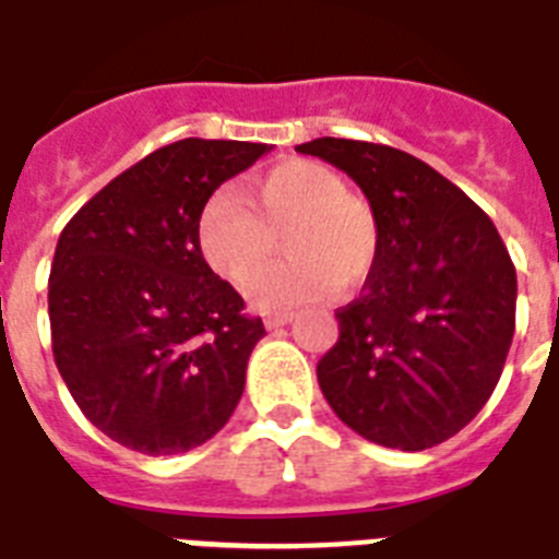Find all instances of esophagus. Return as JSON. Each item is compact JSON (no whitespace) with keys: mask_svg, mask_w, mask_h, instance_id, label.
<instances>
[{"mask_svg":"<svg viewBox=\"0 0 559 559\" xmlns=\"http://www.w3.org/2000/svg\"><path fill=\"white\" fill-rule=\"evenodd\" d=\"M293 319H295V312H289V310H275V312H266L264 324L270 326V330H278V326L289 324V321H293Z\"/></svg>","mask_w":559,"mask_h":559,"instance_id":"1","label":"esophagus"}]
</instances>
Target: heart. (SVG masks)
I'll use <instances>...</instances> for the list:
<instances>
[{
	"label": "heart",
	"mask_w": 559,
	"mask_h": 559,
	"mask_svg": "<svg viewBox=\"0 0 559 559\" xmlns=\"http://www.w3.org/2000/svg\"><path fill=\"white\" fill-rule=\"evenodd\" d=\"M240 201L221 189L203 203L194 240L221 278L247 284L258 307H287L358 287L379 255V221L370 203L350 194L344 177L324 163L287 160L252 177ZM288 226L287 265L261 271L274 251V233Z\"/></svg>",
	"instance_id": "1"
}]
</instances>
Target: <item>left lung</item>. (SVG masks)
Here are the masks:
<instances>
[{
    "label": "left lung",
    "instance_id": "8db88e82",
    "mask_svg": "<svg viewBox=\"0 0 559 559\" xmlns=\"http://www.w3.org/2000/svg\"><path fill=\"white\" fill-rule=\"evenodd\" d=\"M353 177L379 221V255L319 361L358 437L425 451L483 411L514 338L516 272L497 226L428 163L361 140L295 146Z\"/></svg>",
    "mask_w": 559,
    "mask_h": 559
}]
</instances>
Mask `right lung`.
<instances>
[{
	"mask_svg": "<svg viewBox=\"0 0 559 559\" xmlns=\"http://www.w3.org/2000/svg\"><path fill=\"white\" fill-rule=\"evenodd\" d=\"M266 152L177 140L99 189L59 235L48 278L53 361L85 419L122 448L192 451L238 407L266 330L209 270L194 226L217 186Z\"/></svg>",
	"mask_w": 559,
	"mask_h": 559,
	"instance_id": "obj_1",
	"label": "right lung"
}]
</instances>
